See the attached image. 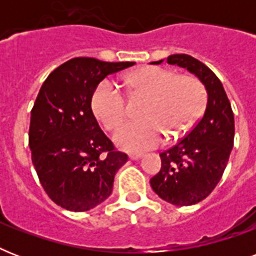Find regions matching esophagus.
<instances>
[{
	"label": "esophagus",
	"mask_w": 256,
	"mask_h": 256,
	"mask_svg": "<svg viewBox=\"0 0 256 256\" xmlns=\"http://www.w3.org/2000/svg\"><path fill=\"white\" fill-rule=\"evenodd\" d=\"M142 156H144V154H130V156H128V158H130L132 160H140Z\"/></svg>",
	"instance_id": "1"
}]
</instances>
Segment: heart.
<instances>
[{"instance_id":"b5f03b06","label":"heart","mask_w":256,"mask_h":256,"mask_svg":"<svg viewBox=\"0 0 256 256\" xmlns=\"http://www.w3.org/2000/svg\"><path fill=\"white\" fill-rule=\"evenodd\" d=\"M124 84L132 96H148L140 110L142 120H130L116 132L120 148L140 152L160 146L164 132L170 140L184 136L206 110V88L192 76H178L172 70L146 66L128 73ZM92 108L108 130L120 128L128 116V102L110 81H102L92 94Z\"/></svg>"}]
</instances>
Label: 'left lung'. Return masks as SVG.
<instances>
[{
  "label": "left lung",
  "mask_w": 256,
  "mask_h": 256,
  "mask_svg": "<svg viewBox=\"0 0 256 256\" xmlns=\"http://www.w3.org/2000/svg\"><path fill=\"white\" fill-rule=\"evenodd\" d=\"M168 64L184 68L199 78L206 88L207 106L195 128L160 152L162 168L150 184L166 202L191 206L208 196L222 178L234 146V112L222 82L204 64L187 54L168 56Z\"/></svg>",
  "instance_id": "left-lung-1"
}]
</instances>
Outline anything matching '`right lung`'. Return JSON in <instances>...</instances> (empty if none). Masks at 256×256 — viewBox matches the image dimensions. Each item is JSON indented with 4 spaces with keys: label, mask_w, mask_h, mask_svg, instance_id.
Segmentation results:
<instances>
[{
    "label": "right lung",
    "mask_w": 256,
    "mask_h": 256,
    "mask_svg": "<svg viewBox=\"0 0 256 256\" xmlns=\"http://www.w3.org/2000/svg\"><path fill=\"white\" fill-rule=\"evenodd\" d=\"M134 62L77 57L42 84L30 116L29 148L49 198L69 211H88L110 196L124 152L100 130L92 110L94 88L108 74Z\"/></svg>",
    "instance_id": "obj_1"
}]
</instances>
